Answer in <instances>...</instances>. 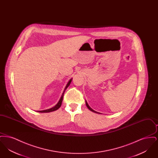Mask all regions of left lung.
Returning a JSON list of instances; mask_svg holds the SVG:
<instances>
[{"label":"left lung","mask_w":158,"mask_h":158,"mask_svg":"<svg viewBox=\"0 0 158 158\" xmlns=\"http://www.w3.org/2000/svg\"><path fill=\"white\" fill-rule=\"evenodd\" d=\"M86 106H87V107H88V109H89V110H90V111H92V112H94V113H97V111H94V110H92V108H90V106H89V105H88V103H87V102H86Z\"/></svg>","instance_id":"8db88e82"}]
</instances>
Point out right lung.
<instances>
[{
	"instance_id": "1",
	"label": "right lung",
	"mask_w": 158,
	"mask_h": 158,
	"mask_svg": "<svg viewBox=\"0 0 158 158\" xmlns=\"http://www.w3.org/2000/svg\"><path fill=\"white\" fill-rule=\"evenodd\" d=\"M71 81H72V79H70V80L69 81V82L68 83V84H67V85H66V86L64 90L63 91V94H62V95H61V98H60L59 102L56 104V105H55L54 106H53V108H50V109H48V110H43V111H38V112H39V113H50V112H52V111H56V110H58V109L60 108V106H61V105L62 101H63V96H64V92H65V90H66V89L68 88V86L70 85V83H71Z\"/></svg>"
}]
</instances>
